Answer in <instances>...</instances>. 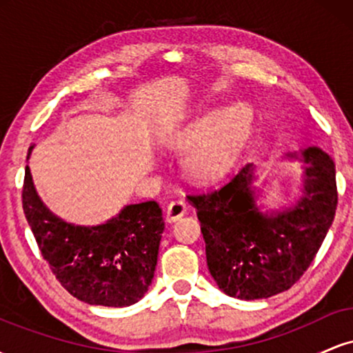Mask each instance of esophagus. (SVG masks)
Masks as SVG:
<instances>
[{
  "label": "esophagus",
  "mask_w": 353,
  "mask_h": 353,
  "mask_svg": "<svg viewBox=\"0 0 353 353\" xmlns=\"http://www.w3.org/2000/svg\"><path fill=\"white\" fill-rule=\"evenodd\" d=\"M185 212H188V205H185L184 201H172L168 205V210H165V219H168V222H176Z\"/></svg>",
  "instance_id": "34e87169"
}]
</instances>
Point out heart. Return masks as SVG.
Returning <instances> with one entry per match:
<instances>
[{
  "label": "heart",
  "instance_id": "heart-1",
  "mask_svg": "<svg viewBox=\"0 0 353 353\" xmlns=\"http://www.w3.org/2000/svg\"><path fill=\"white\" fill-rule=\"evenodd\" d=\"M254 128V111L244 101L210 108L184 121L165 136L164 143L185 152L182 169L196 182L216 181L236 164Z\"/></svg>",
  "mask_w": 353,
  "mask_h": 353
}]
</instances>
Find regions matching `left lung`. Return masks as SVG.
Returning <instances> with one entry per match:
<instances>
[{"label":"left lung","instance_id":"1","mask_svg":"<svg viewBox=\"0 0 353 353\" xmlns=\"http://www.w3.org/2000/svg\"><path fill=\"white\" fill-rule=\"evenodd\" d=\"M282 159L299 163L302 171L301 194L287 205L269 208L261 201L264 189L255 184L252 164L219 190L189 196L201 221L209 272L230 297L257 301L290 289L334 222V159L317 145L285 152Z\"/></svg>","mask_w":353,"mask_h":353}]
</instances>
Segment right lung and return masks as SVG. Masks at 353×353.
Returning <instances> with one entry per match:
<instances>
[{"instance_id": "1", "label": "right lung", "mask_w": 353, "mask_h": 353, "mask_svg": "<svg viewBox=\"0 0 353 353\" xmlns=\"http://www.w3.org/2000/svg\"><path fill=\"white\" fill-rule=\"evenodd\" d=\"M23 210L43 257L72 297L89 305L129 307L148 292L164 232L157 202L124 205L103 224H72L44 204L26 165Z\"/></svg>"}]
</instances>
